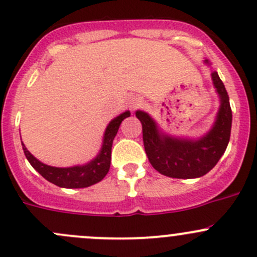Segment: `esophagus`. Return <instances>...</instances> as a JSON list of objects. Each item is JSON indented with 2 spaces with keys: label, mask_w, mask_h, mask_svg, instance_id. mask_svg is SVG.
<instances>
[{
  "label": "esophagus",
  "mask_w": 257,
  "mask_h": 257,
  "mask_svg": "<svg viewBox=\"0 0 257 257\" xmlns=\"http://www.w3.org/2000/svg\"><path fill=\"white\" fill-rule=\"evenodd\" d=\"M143 104H144L143 98L137 97V98H133V99H132L131 108H132V109H137V108H139V107H141V105H143Z\"/></svg>",
  "instance_id": "esophagus-1"
}]
</instances>
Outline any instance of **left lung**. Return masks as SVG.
<instances>
[{
	"instance_id": "obj_1",
	"label": "left lung",
	"mask_w": 257,
	"mask_h": 257,
	"mask_svg": "<svg viewBox=\"0 0 257 257\" xmlns=\"http://www.w3.org/2000/svg\"><path fill=\"white\" fill-rule=\"evenodd\" d=\"M204 62L210 66L208 59ZM211 79L219 94L220 107L211 129L200 138L169 136L159 128L149 114L143 110L136 112L143 126L148 159L160 174L177 179L200 178L216 165L226 150L232 121L229 95L217 72H211Z\"/></svg>"
}]
</instances>
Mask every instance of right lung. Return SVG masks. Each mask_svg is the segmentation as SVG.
<instances>
[{"instance_id":"add662e5","label":"right lung","mask_w":257,"mask_h":257,"mask_svg":"<svg viewBox=\"0 0 257 257\" xmlns=\"http://www.w3.org/2000/svg\"><path fill=\"white\" fill-rule=\"evenodd\" d=\"M128 116H131V112L126 110V112L115 116L113 120H110V123L105 128L102 148H100L99 153H98L94 159L83 165H74V167L69 168H56L43 164L37 158L33 157L28 152L27 148L25 147V144L22 143L23 152H25V155L28 162H30V164L46 180L54 184V185L67 189H79L94 185V184L99 183L109 172L113 141L115 138L120 123Z\"/></svg>"}]
</instances>
